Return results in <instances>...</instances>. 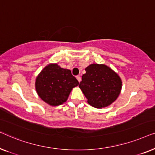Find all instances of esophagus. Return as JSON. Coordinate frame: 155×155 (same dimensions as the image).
Wrapping results in <instances>:
<instances>
[{
	"label": "esophagus",
	"mask_w": 155,
	"mask_h": 155,
	"mask_svg": "<svg viewBox=\"0 0 155 155\" xmlns=\"http://www.w3.org/2000/svg\"><path fill=\"white\" fill-rule=\"evenodd\" d=\"M77 80H78V82H80L81 81V77L80 76H77Z\"/></svg>",
	"instance_id": "1"
}]
</instances>
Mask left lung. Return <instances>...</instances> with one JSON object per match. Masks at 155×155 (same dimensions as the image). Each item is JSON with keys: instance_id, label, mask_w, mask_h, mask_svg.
I'll use <instances>...</instances> for the list:
<instances>
[{"instance_id": "left-lung-1", "label": "left lung", "mask_w": 155, "mask_h": 155, "mask_svg": "<svg viewBox=\"0 0 155 155\" xmlns=\"http://www.w3.org/2000/svg\"><path fill=\"white\" fill-rule=\"evenodd\" d=\"M82 76L79 88L90 105L106 107L112 104L120 94L122 81L119 76L104 64H91Z\"/></svg>"}]
</instances>
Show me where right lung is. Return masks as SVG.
Masks as SVG:
<instances>
[{
  "label": "right lung",
  "instance_id": "add662e5",
  "mask_svg": "<svg viewBox=\"0 0 155 155\" xmlns=\"http://www.w3.org/2000/svg\"><path fill=\"white\" fill-rule=\"evenodd\" d=\"M78 81L69 69L61 68L58 64H49L37 76L35 88L40 98L51 106H58L68 99Z\"/></svg>",
  "mask_w": 155,
  "mask_h": 155
}]
</instances>
